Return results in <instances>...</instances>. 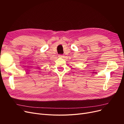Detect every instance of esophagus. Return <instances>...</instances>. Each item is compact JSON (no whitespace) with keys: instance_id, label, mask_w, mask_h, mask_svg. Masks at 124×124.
Masks as SVG:
<instances>
[{"instance_id":"esophagus-1","label":"esophagus","mask_w":124,"mask_h":124,"mask_svg":"<svg viewBox=\"0 0 124 124\" xmlns=\"http://www.w3.org/2000/svg\"><path fill=\"white\" fill-rule=\"evenodd\" d=\"M59 57H63L64 55L63 54H60V55H59Z\"/></svg>"}]
</instances>
